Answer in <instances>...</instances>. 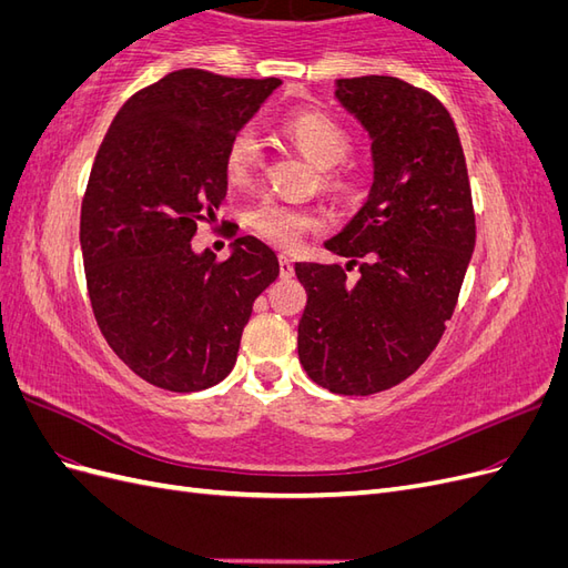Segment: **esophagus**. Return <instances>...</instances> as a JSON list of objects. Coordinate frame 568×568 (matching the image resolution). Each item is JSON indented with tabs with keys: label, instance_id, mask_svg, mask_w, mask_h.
Wrapping results in <instances>:
<instances>
[{
	"label": "esophagus",
	"instance_id": "obj_1",
	"mask_svg": "<svg viewBox=\"0 0 568 568\" xmlns=\"http://www.w3.org/2000/svg\"><path fill=\"white\" fill-rule=\"evenodd\" d=\"M280 277L282 280L294 277V261H288L286 255H280Z\"/></svg>",
	"mask_w": 568,
	"mask_h": 568
}]
</instances>
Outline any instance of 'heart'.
<instances>
[{
	"label": "heart",
	"instance_id": "1",
	"mask_svg": "<svg viewBox=\"0 0 568 568\" xmlns=\"http://www.w3.org/2000/svg\"><path fill=\"white\" fill-rule=\"evenodd\" d=\"M284 134L294 146L320 168V182L326 189H346L348 186V168H343L341 161L351 151V134L338 120L322 111H296L286 115ZM263 168V144L261 136L253 128L239 130L227 146L225 153V173L232 184H248L257 170ZM248 225L255 234H261L265 242L280 248H296L305 234H311L322 227V217L311 209H298V205L265 201L248 213Z\"/></svg>",
	"mask_w": 568,
	"mask_h": 568
}]
</instances>
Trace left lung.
<instances>
[{
	"instance_id": "8db88e82",
	"label": "left lung",
	"mask_w": 568,
	"mask_h": 568,
	"mask_svg": "<svg viewBox=\"0 0 568 568\" xmlns=\"http://www.w3.org/2000/svg\"><path fill=\"white\" fill-rule=\"evenodd\" d=\"M336 99L372 140L374 182L326 251L361 263H296L307 291L298 359L338 395L398 386L432 355L467 274L476 220L459 134L440 101L388 75L336 80Z\"/></svg>"
}]
</instances>
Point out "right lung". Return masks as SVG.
Masks as SVG:
<instances>
[{
	"instance_id": "add662e5",
	"label": "right lung",
	"mask_w": 568,
	"mask_h": 568,
	"mask_svg": "<svg viewBox=\"0 0 568 568\" xmlns=\"http://www.w3.org/2000/svg\"><path fill=\"white\" fill-rule=\"evenodd\" d=\"M280 84L182 68L132 94L97 151L80 211L92 311L153 386L194 393L225 379L253 301L280 277L255 236L234 239L227 261L192 248L227 194L230 140Z\"/></svg>"
}]
</instances>
